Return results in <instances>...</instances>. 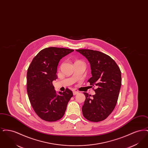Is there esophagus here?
I'll list each match as a JSON object with an SVG mask.
<instances>
[{
  "instance_id": "esophagus-1",
  "label": "esophagus",
  "mask_w": 148,
  "mask_h": 148,
  "mask_svg": "<svg viewBox=\"0 0 148 148\" xmlns=\"http://www.w3.org/2000/svg\"><path fill=\"white\" fill-rule=\"evenodd\" d=\"M73 95H77V94L79 93V92H77V91H73Z\"/></svg>"
}]
</instances>
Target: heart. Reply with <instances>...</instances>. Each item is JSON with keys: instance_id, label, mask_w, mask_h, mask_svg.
<instances>
[{"instance_id": "1", "label": "heart", "mask_w": 148, "mask_h": 148, "mask_svg": "<svg viewBox=\"0 0 148 148\" xmlns=\"http://www.w3.org/2000/svg\"><path fill=\"white\" fill-rule=\"evenodd\" d=\"M80 62V61H78V60H77V61H76L75 63H77V62Z\"/></svg>"}]
</instances>
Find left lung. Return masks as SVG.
I'll list each match as a JSON object with an SVG mask.
<instances>
[{
	"label": "left lung",
	"instance_id": "8db88e82",
	"mask_svg": "<svg viewBox=\"0 0 148 148\" xmlns=\"http://www.w3.org/2000/svg\"><path fill=\"white\" fill-rule=\"evenodd\" d=\"M76 51L89 62L92 77L88 82L91 86L96 88L95 94L92 97L84 92L83 116L93 122L104 120L112 113L116 104L121 85V71L113 59L103 53L90 49Z\"/></svg>",
	"mask_w": 148,
	"mask_h": 148
}]
</instances>
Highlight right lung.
I'll return each instance as SVG.
<instances>
[{
	"mask_svg": "<svg viewBox=\"0 0 148 148\" xmlns=\"http://www.w3.org/2000/svg\"><path fill=\"white\" fill-rule=\"evenodd\" d=\"M74 50L49 47L42 50L33 58L27 71L29 99L37 115L47 121H56L64 115L73 96L69 89L56 93L53 81L57 79L60 60Z\"/></svg>",
	"mask_w": 148,
	"mask_h": 148,
	"instance_id": "obj_1",
	"label": "right lung"
}]
</instances>
